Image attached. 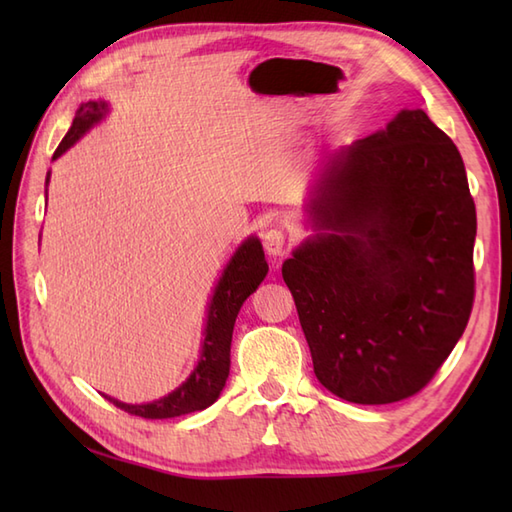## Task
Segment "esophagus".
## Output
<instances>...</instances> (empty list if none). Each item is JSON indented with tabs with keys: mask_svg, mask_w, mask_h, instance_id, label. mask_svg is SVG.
Wrapping results in <instances>:
<instances>
[{
	"mask_svg": "<svg viewBox=\"0 0 512 512\" xmlns=\"http://www.w3.org/2000/svg\"><path fill=\"white\" fill-rule=\"evenodd\" d=\"M262 239H264V248H266L268 255H273V257L286 255L288 237H286L284 231H281V228H268Z\"/></svg>",
	"mask_w": 512,
	"mask_h": 512,
	"instance_id": "34e87169",
	"label": "esophagus"
}]
</instances>
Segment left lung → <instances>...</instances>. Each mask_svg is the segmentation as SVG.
Instances as JSON below:
<instances>
[{
	"label": "left lung",
	"instance_id": "obj_1",
	"mask_svg": "<svg viewBox=\"0 0 512 512\" xmlns=\"http://www.w3.org/2000/svg\"><path fill=\"white\" fill-rule=\"evenodd\" d=\"M323 233L281 275L314 374L334 396L387 405L429 385L469 323L475 202L453 140L405 110L323 173Z\"/></svg>",
	"mask_w": 512,
	"mask_h": 512
}]
</instances>
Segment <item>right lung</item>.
<instances>
[{"instance_id": "add662e5", "label": "right lung", "mask_w": 512, "mask_h": 512, "mask_svg": "<svg viewBox=\"0 0 512 512\" xmlns=\"http://www.w3.org/2000/svg\"><path fill=\"white\" fill-rule=\"evenodd\" d=\"M107 105L103 101H88L83 103L72 121L70 132L65 134L61 145L54 151V158H59L65 149H70L76 140H79L88 129L99 123ZM268 273V264L264 259V248L259 239L250 237L237 248L231 264L226 266L220 284L215 288L213 301L209 306V319H206L204 330V345L198 367L182 383L176 391L169 396L149 402V405H125L110 396H105L118 409H123L132 416H140L145 420H162V418H176L184 413L202 411L220 396L224 383L228 378V367H231V341H233V325L237 319V312L242 303L255 292L257 286L262 284Z\"/></svg>"}]
</instances>
